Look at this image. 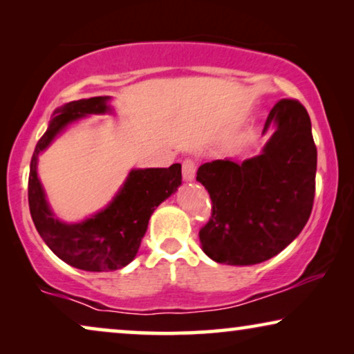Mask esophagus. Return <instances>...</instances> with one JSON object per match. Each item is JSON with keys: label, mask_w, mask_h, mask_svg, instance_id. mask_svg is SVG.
I'll list each match as a JSON object with an SVG mask.
<instances>
[{"label": "esophagus", "mask_w": 354, "mask_h": 354, "mask_svg": "<svg viewBox=\"0 0 354 354\" xmlns=\"http://www.w3.org/2000/svg\"><path fill=\"white\" fill-rule=\"evenodd\" d=\"M183 178H185V180H193V178H195V176H196V162L193 161V159H185V161H183Z\"/></svg>", "instance_id": "1"}]
</instances>
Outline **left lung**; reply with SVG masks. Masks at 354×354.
Masks as SVG:
<instances>
[{"instance_id":"left-lung-1","label":"left lung","mask_w":354,"mask_h":354,"mask_svg":"<svg viewBox=\"0 0 354 354\" xmlns=\"http://www.w3.org/2000/svg\"><path fill=\"white\" fill-rule=\"evenodd\" d=\"M270 124L277 130L263 154L241 164L216 159L196 172L212 201L200 241L216 263L268 261L297 239L311 216L317 149L308 111L298 100L283 98L269 113L264 132Z\"/></svg>"}]
</instances>
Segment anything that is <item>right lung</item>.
<instances>
[{"instance_id": "obj_1", "label": "right lung", "mask_w": 354, "mask_h": 354, "mask_svg": "<svg viewBox=\"0 0 354 354\" xmlns=\"http://www.w3.org/2000/svg\"><path fill=\"white\" fill-rule=\"evenodd\" d=\"M109 98L95 96L67 103L57 109L50 127L38 140L28 174V207L38 234L64 263L90 272L118 270L135 258L153 211L182 183V166L132 171L114 201L80 224H62L48 207L37 177V159L51 140L72 120L86 114H101Z\"/></svg>"}]
</instances>
